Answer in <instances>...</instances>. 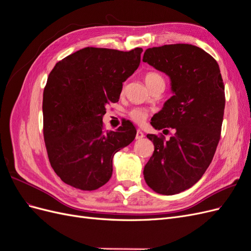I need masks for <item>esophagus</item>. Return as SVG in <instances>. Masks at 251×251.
I'll return each instance as SVG.
<instances>
[{
    "mask_svg": "<svg viewBox=\"0 0 251 251\" xmlns=\"http://www.w3.org/2000/svg\"><path fill=\"white\" fill-rule=\"evenodd\" d=\"M144 137V134L143 132L140 130V128H138L137 130V133H136V139H141Z\"/></svg>",
    "mask_w": 251,
    "mask_h": 251,
    "instance_id": "34e87169",
    "label": "esophagus"
}]
</instances>
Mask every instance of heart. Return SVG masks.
Returning <instances> with one entry per match:
<instances>
[{"instance_id":"obj_1","label":"heart","mask_w":251,"mask_h":251,"mask_svg":"<svg viewBox=\"0 0 251 251\" xmlns=\"http://www.w3.org/2000/svg\"><path fill=\"white\" fill-rule=\"evenodd\" d=\"M144 80H146V83L150 89L157 85V83H164L163 77L160 74H158L156 72L147 73L146 76H144ZM148 116L149 111L144 108H134L130 111V117L137 124H142L143 121H146Z\"/></svg>"}]
</instances>
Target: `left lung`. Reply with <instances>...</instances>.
Returning a JSON list of instances; mask_svg holds the SVG:
<instances>
[{"label": "left lung", "mask_w": 251, "mask_h": 251, "mask_svg": "<svg viewBox=\"0 0 251 251\" xmlns=\"http://www.w3.org/2000/svg\"><path fill=\"white\" fill-rule=\"evenodd\" d=\"M142 60L168 75L174 93L151 125L175 131L170 140L147 135L155 150L144 180L158 194H179L201 179L214 158L225 108L223 79L216 59L194 45L149 48Z\"/></svg>", "instance_id": "obj_1"}]
</instances>
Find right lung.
<instances>
[{
	"mask_svg": "<svg viewBox=\"0 0 251 251\" xmlns=\"http://www.w3.org/2000/svg\"><path fill=\"white\" fill-rule=\"evenodd\" d=\"M142 49L87 47L50 72L43 94L44 140L57 176L75 188L95 191L110 180L115 153L128 146L136 128L126 121L105 132V104L116 102L123 82L137 70Z\"/></svg>",
	"mask_w": 251,
	"mask_h": 251,
	"instance_id": "add662e5",
	"label": "right lung"
}]
</instances>
